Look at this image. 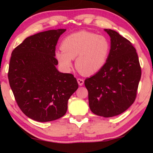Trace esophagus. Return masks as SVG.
I'll use <instances>...</instances> for the list:
<instances>
[{
  "label": "esophagus",
  "mask_w": 153,
  "mask_h": 153,
  "mask_svg": "<svg viewBox=\"0 0 153 153\" xmlns=\"http://www.w3.org/2000/svg\"><path fill=\"white\" fill-rule=\"evenodd\" d=\"M77 81H78L79 85H83V83H84L83 79L78 78V79H77Z\"/></svg>",
  "instance_id": "1"
}]
</instances>
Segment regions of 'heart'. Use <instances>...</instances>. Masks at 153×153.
I'll return each mask as SVG.
<instances>
[{"mask_svg":"<svg viewBox=\"0 0 153 153\" xmlns=\"http://www.w3.org/2000/svg\"><path fill=\"white\" fill-rule=\"evenodd\" d=\"M62 50L55 57L63 70L68 71L76 58L77 69L84 75L97 73L106 63L110 52V43L103 36L80 31L67 36L61 44Z\"/></svg>","mask_w":153,"mask_h":153,"instance_id":"heart-1","label":"heart"}]
</instances>
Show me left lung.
Returning a JSON list of instances; mask_svg holds the SVG:
<instances>
[{"label": "left lung", "instance_id": "obj_1", "mask_svg": "<svg viewBox=\"0 0 153 153\" xmlns=\"http://www.w3.org/2000/svg\"><path fill=\"white\" fill-rule=\"evenodd\" d=\"M111 50L103 68L85 80L91 111L103 117L121 114L134 102L142 71L137 53L129 40L105 29Z\"/></svg>", "mask_w": 153, "mask_h": 153}]
</instances>
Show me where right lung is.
I'll return each mask as SVG.
<instances>
[{"label":"right lung","mask_w":153,"mask_h":153,"mask_svg":"<svg viewBox=\"0 0 153 153\" xmlns=\"http://www.w3.org/2000/svg\"><path fill=\"white\" fill-rule=\"evenodd\" d=\"M66 29L29 36L13 50L8 78L15 100L23 113L39 122L65 114L68 101L78 89L74 75L56 68L55 47Z\"/></svg>","instance_id":"right-lung-1"}]
</instances>
